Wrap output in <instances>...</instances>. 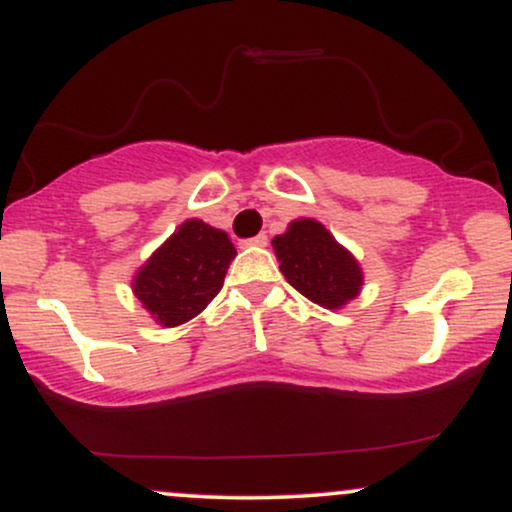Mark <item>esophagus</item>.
I'll list each match as a JSON object with an SVG mask.
<instances>
[{
	"instance_id": "esophagus-1",
	"label": "esophagus",
	"mask_w": 512,
	"mask_h": 512,
	"mask_svg": "<svg viewBox=\"0 0 512 512\" xmlns=\"http://www.w3.org/2000/svg\"><path fill=\"white\" fill-rule=\"evenodd\" d=\"M243 245H245V248H264V245H267V236H264V233H260V236L243 240Z\"/></svg>"
}]
</instances>
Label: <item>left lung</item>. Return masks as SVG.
Returning a JSON list of instances; mask_svg holds the SVG:
<instances>
[{
  "instance_id": "8db88e82",
  "label": "left lung",
  "mask_w": 512,
  "mask_h": 512,
  "mask_svg": "<svg viewBox=\"0 0 512 512\" xmlns=\"http://www.w3.org/2000/svg\"><path fill=\"white\" fill-rule=\"evenodd\" d=\"M272 248L286 281L308 301L327 310H342L363 286L361 264L315 219H296Z\"/></svg>"
}]
</instances>
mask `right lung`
Here are the masks:
<instances>
[{"mask_svg": "<svg viewBox=\"0 0 512 512\" xmlns=\"http://www.w3.org/2000/svg\"><path fill=\"white\" fill-rule=\"evenodd\" d=\"M236 255L226 231L187 219L134 272L132 293L156 325H185L214 301Z\"/></svg>", "mask_w": 512, "mask_h": 512, "instance_id": "1", "label": "right lung"}]
</instances>
